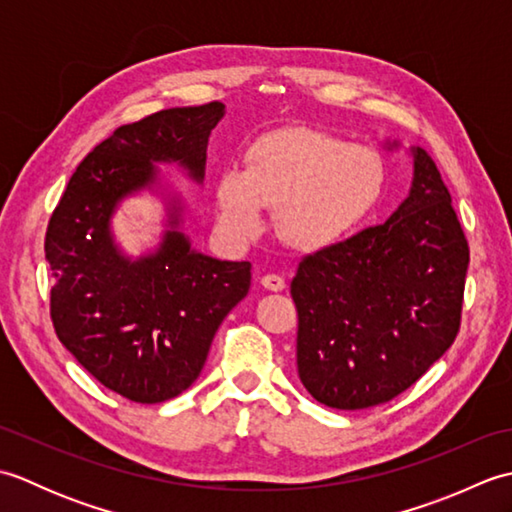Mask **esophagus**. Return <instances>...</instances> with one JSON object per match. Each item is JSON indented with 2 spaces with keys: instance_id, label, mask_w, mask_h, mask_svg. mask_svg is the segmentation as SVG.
I'll list each match as a JSON object with an SVG mask.
<instances>
[{
  "instance_id": "obj_1",
  "label": "esophagus",
  "mask_w": 512,
  "mask_h": 512,
  "mask_svg": "<svg viewBox=\"0 0 512 512\" xmlns=\"http://www.w3.org/2000/svg\"><path fill=\"white\" fill-rule=\"evenodd\" d=\"M262 286L266 290H273V292H281L286 288V279L281 275H264L262 277Z\"/></svg>"
}]
</instances>
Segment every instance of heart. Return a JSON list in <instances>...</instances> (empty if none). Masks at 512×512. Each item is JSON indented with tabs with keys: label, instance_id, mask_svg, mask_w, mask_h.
<instances>
[{
	"label": "heart",
	"instance_id": "b5f03b06",
	"mask_svg": "<svg viewBox=\"0 0 512 512\" xmlns=\"http://www.w3.org/2000/svg\"><path fill=\"white\" fill-rule=\"evenodd\" d=\"M385 162L372 147L308 127L281 129L246 151V167L217 180V211L228 233L248 239L275 209L277 233L306 253L330 248L374 213Z\"/></svg>",
	"mask_w": 512,
	"mask_h": 512
}]
</instances>
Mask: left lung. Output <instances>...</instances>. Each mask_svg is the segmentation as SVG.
I'll return each mask as SVG.
<instances>
[{
	"label": "left lung",
	"instance_id": "1",
	"mask_svg": "<svg viewBox=\"0 0 512 512\" xmlns=\"http://www.w3.org/2000/svg\"><path fill=\"white\" fill-rule=\"evenodd\" d=\"M411 154L398 211L303 257L290 284L299 378L332 409L396 398L460 332L469 244L436 162L420 147Z\"/></svg>",
	"mask_w": 512,
	"mask_h": 512
}]
</instances>
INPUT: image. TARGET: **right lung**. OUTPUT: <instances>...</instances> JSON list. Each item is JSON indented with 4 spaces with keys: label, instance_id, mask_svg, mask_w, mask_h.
I'll list each match as a JSON object with an SVG mask.
<instances>
[{
    "label": "right lung",
    "instance_id": "obj_1",
    "mask_svg": "<svg viewBox=\"0 0 512 512\" xmlns=\"http://www.w3.org/2000/svg\"><path fill=\"white\" fill-rule=\"evenodd\" d=\"M222 116L224 105L213 101L114 129L76 167L50 217L54 332L101 385L132 402L182 394L200 376L220 323L248 295L250 264L195 253L178 231V206L156 253L136 262L110 231L118 202L156 182L154 162H178L202 182Z\"/></svg>",
    "mask_w": 512,
    "mask_h": 512
}]
</instances>
